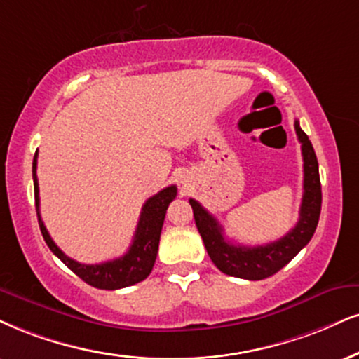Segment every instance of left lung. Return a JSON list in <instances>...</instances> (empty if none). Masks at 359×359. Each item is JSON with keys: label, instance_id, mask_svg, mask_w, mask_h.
<instances>
[{"label": "left lung", "instance_id": "8db88e82", "mask_svg": "<svg viewBox=\"0 0 359 359\" xmlns=\"http://www.w3.org/2000/svg\"><path fill=\"white\" fill-rule=\"evenodd\" d=\"M294 130L302 143L303 153V200L298 223L280 240L263 246L231 245L224 240L223 228L219 226L218 219L208 213L196 200H189L196 228L201 234L208 255L216 268L224 274L250 281L273 276L283 266H286L315 234L321 213L320 170H318V159L311 141L308 140L306 133L299 128L298 119L294 121Z\"/></svg>", "mask_w": 359, "mask_h": 359}]
</instances>
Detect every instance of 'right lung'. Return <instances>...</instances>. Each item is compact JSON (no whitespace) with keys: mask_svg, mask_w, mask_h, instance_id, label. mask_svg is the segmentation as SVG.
I'll return each instance as SVG.
<instances>
[{"mask_svg":"<svg viewBox=\"0 0 359 359\" xmlns=\"http://www.w3.org/2000/svg\"><path fill=\"white\" fill-rule=\"evenodd\" d=\"M36 165H38V151L33 158V183H34V201H36V213L38 223L41 234L46 241L50 250L68 266L74 274H78L83 281L88 285L100 287V290H119L136 283L143 281L151 273L156 261L159 236H161V228L165 223V215L170 203L176 198V187L171 184L161 191L149 198L143 205L141 210L138 226H136L135 238L130 250L121 258L104 261L100 264H83L78 263L66 256L63 251L55 245L51 240L50 233L44 226L41 215H39V188H38V176H36Z\"/></svg>","mask_w":359,"mask_h":359,"instance_id":"right-lung-1","label":"right lung"}]
</instances>
